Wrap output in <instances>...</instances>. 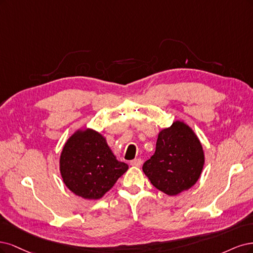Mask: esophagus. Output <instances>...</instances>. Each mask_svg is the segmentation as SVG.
Here are the masks:
<instances>
[{"label": "esophagus", "mask_w": 253, "mask_h": 253, "mask_svg": "<svg viewBox=\"0 0 253 253\" xmlns=\"http://www.w3.org/2000/svg\"><path fill=\"white\" fill-rule=\"evenodd\" d=\"M130 165L134 167H140L142 165V160L141 159H134L130 162Z\"/></svg>", "instance_id": "34e87169"}]
</instances>
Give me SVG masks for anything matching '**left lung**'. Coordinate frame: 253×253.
Masks as SVG:
<instances>
[{
	"mask_svg": "<svg viewBox=\"0 0 253 253\" xmlns=\"http://www.w3.org/2000/svg\"><path fill=\"white\" fill-rule=\"evenodd\" d=\"M204 151L199 137L184 122L160 131L156 152L143 165L151 184L168 195L188 190L202 173Z\"/></svg>",
	"mask_w": 253,
	"mask_h": 253,
	"instance_id": "8db88e82",
	"label": "left lung"
}]
</instances>
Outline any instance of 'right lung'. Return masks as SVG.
Here are the masks:
<instances>
[{"label":"right lung","instance_id":"right-lung-1","mask_svg":"<svg viewBox=\"0 0 253 253\" xmlns=\"http://www.w3.org/2000/svg\"><path fill=\"white\" fill-rule=\"evenodd\" d=\"M128 169L117 160L105 137L92 129L78 130L65 143L60 171L64 184L79 197L99 200Z\"/></svg>","mask_w":253,"mask_h":253}]
</instances>
